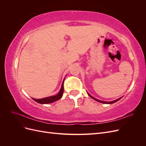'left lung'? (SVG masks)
I'll use <instances>...</instances> for the list:
<instances>
[{
    "label": "left lung",
    "mask_w": 146,
    "mask_h": 146,
    "mask_svg": "<svg viewBox=\"0 0 146 146\" xmlns=\"http://www.w3.org/2000/svg\"><path fill=\"white\" fill-rule=\"evenodd\" d=\"M88 94L89 95L91 98H92L93 99H94V100H96V101H98V102H100V103H103V104H113V103H114V102H117V101H118L119 99H121V98H119V99H117V100H114V101H112V102H105V101H102V100H98V99H96V98H93V97H92L90 94H88Z\"/></svg>",
    "instance_id": "left-lung-1"
}]
</instances>
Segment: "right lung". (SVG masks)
<instances>
[{"label":"right lung","mask_w":146,"mask_h":146,"mask_svg":"<svg viewBox=\"0 0 146 146\" xmlns=\"http://www.w3.org/2000/svg\"><path fill=\"white\" fill-rule=\"evenodd\" d=\"M63 82L62 85H61V88L60 90V92H58V94H56V96H50V97H47V98H43L41 99H33L35 102H36L41 104H50L52 102H54L59 100L61 98V97L63 96V91H64V88H63Z\"/></svg>","instance_id":"add662e5"}]
</instances>
